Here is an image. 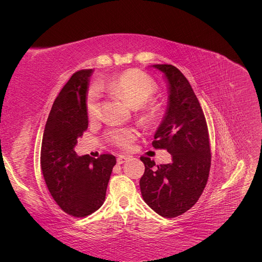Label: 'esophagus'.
I'll list each match as a JSON object with an SVG mask.
<instances>
[{"label": "esophagus", "mask_w": 262, "mask_h": 262, "mask_svg": "<svg viewBox=\"0 0 262 262\" xmlns=\"http://www.w3.org/2000/svg\"><path fill=\"white\" fill-rule=\"evenodd\" d=\"M128 160H129V157L126 155H119L118 158H117V163L120 165V164H123L124 162H126Z\"/></svg>", "instance_id": "1"}]
</instances>
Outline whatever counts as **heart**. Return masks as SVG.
I'll return each instance as SVG.
<instances>
[{
    "label": "heart",
    "instance_id": "heart-1",
    "mask_svg": "<svg viewBox=\"0 0 262 262\" xmlns=\"http://www.w3.org/2000/svg\"><path fill=\"white\" fill-rule=\"evenodd\" d=\"M105 87L119 96L123 97L134 112L147 124H156L161 121L164 115L162 104L152 100L157 92V84L152 77L140 70H128L110 77ZM85 108L90 120H95L99 115V94L95 89H91L86 95ZM139 137V131L133 126H118L106 132V140L110 144L126 149L131 146Z\"/></svg>",
    "mask_w": 262,
    "mask_h": 262
}]
</instances>
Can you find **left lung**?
I'll return each mask as SVG.
<instances>
[{
	"label": "left lung",
	"instance_id": "1",
	"mask_svg": "<svg viewBox=\"0 0 262 262\" xmlns=\"http://www.w3.org/2000/svg\"><path fill=\"white\" fill-rule=\"evenodd\" d=\"M169 83V104L152 145L167 149L171 163L156 165L141 156L145 171L141 193L150 209L176 217L191 209L208 182L211 167L209 130L203 110L189 81L171 64H155Z\"/></svg>",
	"mask_w": 262,
	"mask_h": 262
}]
</instances>
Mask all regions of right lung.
<instances>
[{"instance_id":"add662e5","label":"right lung","mask_w":262,"mask_h":262,"mask_svg":"<svg viewBox=\"0 0 262 262\" xmlns=\"http://www.w3.org/2000/svg\"><path fill=\"white\" fill-rule=\"evenodd\" d=\"M92 69L74 73L55 98L47 120L40 150L41 171L53 200L66 213L84 217L105 201L116 157L78 156L77 138L89 128L85 100Z\"/></svg>"}]
</instances>
